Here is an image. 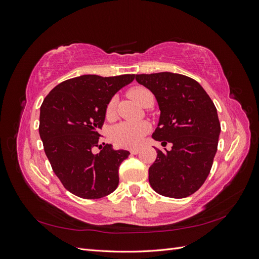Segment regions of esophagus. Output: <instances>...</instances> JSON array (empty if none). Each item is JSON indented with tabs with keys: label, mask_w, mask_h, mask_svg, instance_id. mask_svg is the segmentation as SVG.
Masks as SVG:
<instances>
[{
	"label": "esophagus",
	"mask_w": 259,
	"mask_h": 259,
	"mask_svg": "<svg viewBox=\"0 0 259 259\" xmlns=\"http://www.w3.org/2000/svg\"><path fill=\"white\" fill-rule=\"evenodd\" d=\"M140 151V148H133L131 149V153L132 154H137Z\"/></svg>",
	"instance_id": "obj_1"
}]
</instances>
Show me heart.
I'll return each instance as SVG.
<instances>
[{
	"instance_id": "b5f03b06",
	"label": "heart",
	"mask_w": 259,
	"mask_h": 259,
	"mask_svg": "<svg viewBox=\"0 0 259 259\" xmlns=\"http://www.w3.org/2000/svg\"><path fill=\"white\" fill-rule=\"evenodd\" d=\"M131 97L134 98L139 105L144 106L148 99L153 98L152 93L138 86V88H134L130 91ZM115 108V98H112L108 103L107 106V113L112 114ZM149 132V125L146 122H122L119 123L113 127L111 137L113 142L121 147L132 148L136 147L140 143L143 142L145 135Z\"/></svg>"
}]
</instances>
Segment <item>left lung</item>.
Segmentation results:
<instances>
[{"label":"left lung","mask_w":259,"mask_h":259,"mask_svg":"<svg viewBox=\"0 0 259 259\" xmlns=\"http://www.w3.org/2000/svg\"><path fill=\"white\" fill-rule=\"evenodd\" d=\"M136 81L151 91L160 117L152 138L170 150H156L149 167V183L161 195L189 197L204 184L217 151L221 123L213 101L193 79L178 73L136 74Z\"/></svg>","instance_id":"obj_1"}]
</instances>
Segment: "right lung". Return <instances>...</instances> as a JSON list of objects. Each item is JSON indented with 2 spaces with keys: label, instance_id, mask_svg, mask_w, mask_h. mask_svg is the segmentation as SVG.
I'll list each match as a JSON object with an SVG mask.
<instances>
[{
  "label": "right lung",
  "instance_id": "obj_1",
  "mask_svg": "<svg viewBox=\"0 0 259 259\" xmlns=\"http://www.w3.org/2000/svg\"><path fill=\"white\" fill-rule=\"evenodd\" d=\"M134 79L135 74H84L55 86L43 101L38 133L45 154L61 184L76 197L99 199L119 185V167L130 152L99 145L98 132L109 101Z\"/></svg>",
  "mask_w": 259,
  "mask_h": 259
}]
</instances>
